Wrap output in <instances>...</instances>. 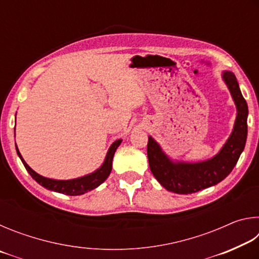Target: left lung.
<instances>
[{"label": "left lung", "instance_id": "obj_1", "mask_svg": "<svg viewBox=\"0 0 259 259\" xmlns=\"http://www.w3.org/2000/svg\"><path fill=\"white\" fill-rule=\"evenodd\" d=\"M223 78L231 91L238 109L233 133L221 152L212 159L199 163H185L168 159L152 137H148L147 157L150 169L165 190L177 194H192L213 186L229 176L242 153L247 140L248 105L239 83L232 72H225Z\"/></svg>", "mask_w": 259, "mask_h": 259}]
</instances>
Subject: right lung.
<instances>
[{
    "mask_svg": "<svg viewBox=\"0 0 259 259\" xmlns=\"http://www.w3.org/2000/svg\"><path fill=\"white\" fill-rule=\"evenodd\" d=\"M121 142L122 140L119 139L112 144V146L109 147V150L107 152L105 162L98 170H96V171L93 174L88 175V176L76 178V179H71V181H55V179L40 176V175L35 172L33 169H30L28 164L24 161L23 156L20 155L17 145H16V150H17V154L19 155L26 170H27L30 176H32V178L35 179V181L40 184V185L48 188V190L63 193V194H66V195H81L91 190H94L96 187H98L100 184L106 181V178L109 176V174L112 171V161H113L114 153H115L116 148L119 147Z\"/></svg>",
    "mask_w": 259,
    "mask_h": 259,
    "instance_id": "add662e5",
    "label": "right lung"
}]
</instances>
